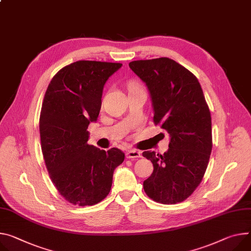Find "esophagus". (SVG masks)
Here are the masks:
<instances>
[{"label": "esophagus", "instance_id": "34e87169", "mask_svg": "<svg viewBox=\"0 0 251 251\" xmlns=\"http://www.w3.org/2000/svg\"><path fill=\"white\" fill-rule=\"evenodd\" d=\"M140 156H141V153H140L139 151H137V150L131 149V150H128V151L126 152V158H128V159L139 158Z\"/></svg>", "mask_w": 251, "mask_h": 251}]
</instances>
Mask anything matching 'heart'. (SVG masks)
Wrapping results in <instances>:
<instances>
[{
  "label": "heart",
  "mask_w": 251,
  "mask_h": 251,
  "mask_svg": "<svg viewBox=\"0 0 251 251\" xmlns=\"http://www.w3.org/2000/svg\"><path fill=\"white\" fill-rule=\"evenodd\" d=\"M137 90H142V88L140 87L139 84L133 82L129 85V91H137Z\"/></svg>",
  "instance_id": "heart-1"
}]
</instances>
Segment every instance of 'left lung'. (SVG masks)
<instances>
[{"label":"left lung","instance_id":"obj_1","mask_svg":"<svg viewBox=\"0 0 251 251\" xmlns=\"http://www.w3.org/2000/svg\"><path fill=\"white\" fill-rule=\"evenodd\" d=\"M147 86L155 125L170 135L163 155L144 151L153 172L143 182L145 193L162 204L189 197L206 171L212 150L211 115L197 78L185 67L163 57L129 63Z\"/></svg>","mask_w":251,"mask_h":251}]
</instances>
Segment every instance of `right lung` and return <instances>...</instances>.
<instances>
[{
	"label": "right lung",
	"mask_w": 251,
	"mask_h": 251,
	"mask_svg": "<svg viewBox=\"0 0 251 251\" xmlns=\"http://www.w3.org/2000/svg\"><path fill=\"white\" fill-rule=\"evenodd\" d=\"M121 63L77 61L53 77L40 114L41 148L59 193L78 206L94 205L110 192L113 173L125 154L89 145L90 122L97 120L103 88Z\"/></svg>",
	"instance_id": "right-lung-1"
}]
</instances>
